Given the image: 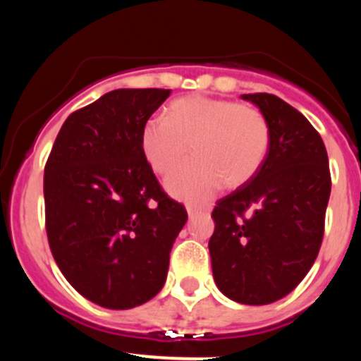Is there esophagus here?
<instances>
[{"mask_svg":"<svg viewBox=\"0 0 361 361\" xmlns=\"http://www.w3.org/2000/svg\"><path fill=\"white\" fill-rule=\"evenodd\" d=\"M186 212H188V217H190V219H195L198 214H202V209H195V207L188 205V209H186Z\"/></svg>","mask_w":361,"mask_h":361,"instance_id":"34e87169","label":"esophagus"}]
</instances>
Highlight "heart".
I'll return each mask as SVG.
<instances>
[{
  "mask_svg": "<svg viewBox=\"0 0 361 361\" xmlns=\"http://www.w3.org/2000/svg\"><path fill=\"white\" fill-rule=\"evenodd\" d=\"M188 144L195 157L166 178V190L198 204L212 198L222 183L235 188L256 175L270 146V128L250 105L188 94L169 103L166 118L149 117L140 130V151L157 175L171 171Z\"/></svg>",
  "mask_w": 361,
  "mask_h": 361,
  "instance_id": "heart-1",
  "label": "heart"
}]
</instances>
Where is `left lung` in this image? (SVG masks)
<instances>
[{
  "mask_svg": "<svg viewBox=\"0 0 361 361\" xmlns=\"http://www.w3.org/2000/svg\"><path fill=\"white\" fill-rule=\"evenodd\" d=\"M241 98L267 118L270 146L256 175L215 205L209 250L224 295L264 305L288 295L317 258L329 161L321 135L299 110L270 93Z\"/></svg>",
  "mask_w": 361,
  "mask_h": 361,
  "instance_id": "left-lung-1",
  "label": "left lung"
}]
</instances>
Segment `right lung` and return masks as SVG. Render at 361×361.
I'll return each instance as SVG.
<instances>
[{"instance_id":"obj_1","label":"right lung","mask_w":361,"mask_h":361,"mask_svg":"<svg viewBox=\"0 0 361 361\" xmlns=\"http://www.w3.org/2000/svg\"><path fill=\"white\" fill-rule=\"evenodd\" d=\"M171 90H114L62 123L44 173L45 229L57 267L105 309L137 307L163 288L185 207L140 151L144 122Z\"/></svg>"}]
</instances>
